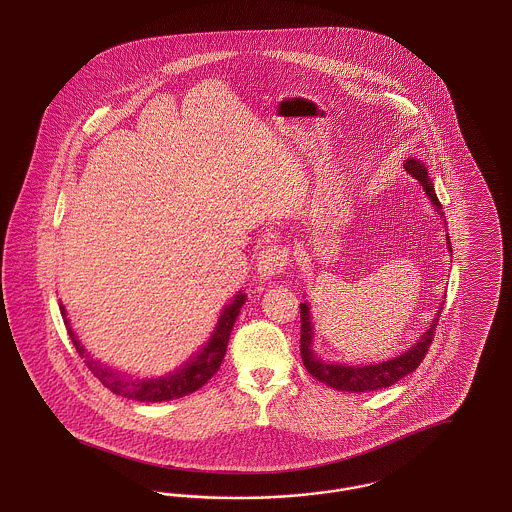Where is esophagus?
Instances as JSON below:
<instances>
[{
  "label": "esophagus",
  "instance_id": "34e87169",
  "mask_svg": "<svg viewBox=\"0 0 512 512\" xmlns=\"http://www.w3.org/2000/svg\"><path fill=\"white\" fill-rule=\"evenodd\" d=\"M290 263V251L282 245H267L259 251L257 257V274L268 280L280 272H284Z\"/></svg>",
  "mask_w": 512,
  "mask_h": 512
}]
</instances>
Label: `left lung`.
Masks as SVG:
<instances>
[{"label":"left lung","instance_id":"obj_1","mask_svg":"<svg viewBox=\"0 0 512 512\" xmlns=\"http://www.w3.org/2000/svg\"><path fill=\"white\" fill-rule=\"evenodd\" d=\"M405 171L413 176L414 180H418L424 188L426 195L432 199L434 207L441 209L436 190L432 186V180L428 176V171L424 167L422 161L418 159H407L405 161ZM447 247L451 251V242L447 236ZM301 309V359L303 365L309 370V374H313V378H317L318 382L334 388V390L351 391V393H359V391L382 390V388H390L395 382H399L403 376L411 374L416 370V366H420L422 359L426 357L434 334H436V326H438V315L432 320L430 328L424 332V336L414 343L409 351H405L403 355L386 361V363H378V365L366 366H347L338 365V363H326L318 357L313 351V322H311V311L307 303L299 305Z\"/></svg>","mask_w":512,"mask_h":512}]
</instances>
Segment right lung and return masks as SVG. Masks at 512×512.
<instances>
[{
	"label": "right lung",
	"mask_w": 512,
	"mask_h": 512,
	"mask_svg": "<svg viewBox=\"0 0 512 512\" xmlns=\"http://www.w3.org/2000/svg\"><path fill=\"white\" fill-rule=\"evenodd\" d=\"M245 293H238L232 303H228L220 315L219 322L215 332L211 334V338L207 341V345L197 353V357L192 359L190 363L178 368L176 372H172L169 376H161V378H151V380H134L128 378L126 374L115 372L107 366L101 365L98 361H94L84 345L74 336L73 328L69 326V320L65 318L69 336L73 340L76 353L84 359L86 366L90 368V372L98 378L99 382L107 388V390L134 399V401H146V403H157V401H171L184 397L188 393H194L201 386H205L213 374L219 372L220 363L226 355V347L230 340V332L234 328V322L240 315V309L244 307ZM61 313L65 317V307H61Z\"/></svg>",
	"instance_id": "right-lung-1"
}]
</instances>
